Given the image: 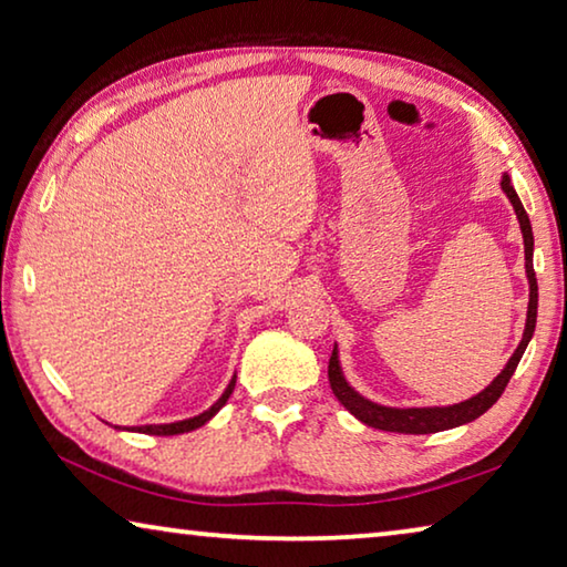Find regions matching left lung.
Masks as SVG:
<instances>
[{
	"mask_svg": "<svg viewBox=\"0 0 567 567\" xmlns=\"http://www.w3.org/2000/svg\"><path fill=\"white\" fill-rule=\"evenodd\" d=\"M503 192L507 195V199L513 203V209L517 215V223H520L523 229V239H525V272H527V282H530V302H527V320H525V332L523 340L517 344V350L513 352V358L507 360V364L503 368L501 375H497L491 385H487L483 392H477L475 398H470L465 402H457V405L450 408H382L378 402L364 400L362 395H358L350 385L348 380L342 378L340 370V360H338V348L332 350V358L328 364V378H330V388L334 392L344 408H348L354 417L362 420L364 425L378 427V430H388V433H405V435H427V433H440V430H450L457 425H465V422H473L475 417L483 415L485 410H491L497 398L503 395L507 382H511L513 372L520 362L523 352L530 342L533 332H535V320H537V280H535V270H533V227L530 219H527L525 207L517 197V192L511 185V177H503Z\"/></svg>",
	"mask_w": 567,
	"mask_h": 567,
	"instance_id": "obj_1",
	"label": "left lung"
}]
</instances>
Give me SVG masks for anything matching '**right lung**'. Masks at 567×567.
<instances>
[{"instance_id":"obj_1","label":"right lung","mask_w":567,"mask_h":567,"mask_svg":"<svg viewBox=\"0 0 567 567\" xmlns=\"http://www.w3.org/2000/svg\"><path fill=\"white\" fill-rule=\"evenodd\" d=\"M233 390H235V378L229 380V385L223 392V398H219L213 408L205 410V412H199V415L189 417V420L167 422V425H142V427H122V430H132V433H145V435H179V433H189V430L203 427L205 422L215 415V412H219V408H223L225 402L229 400V395H233Z\"/></svg>"}]
</instances>
